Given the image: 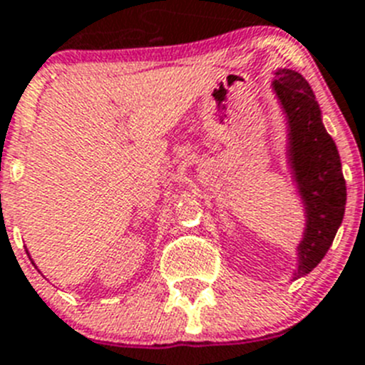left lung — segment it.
Instances as JSON below:
<instances>
[{"mask_svg":"<svg viewBox=\"0 0 365 365\" xmlns=\"http://www.w3.org/2000/svg\"><path fill=\"white\" fill-rule=\"evenodd\" d=\"M290 125V160L307 205L296 279L319 264L331 248L345 211V180L340 154L322 123L309 82L292 69H279L274 82Z\"/></svg>","mask_w":365,"mask_h":365,"instance_id":"1","label":"left lung"}]
</instances>
